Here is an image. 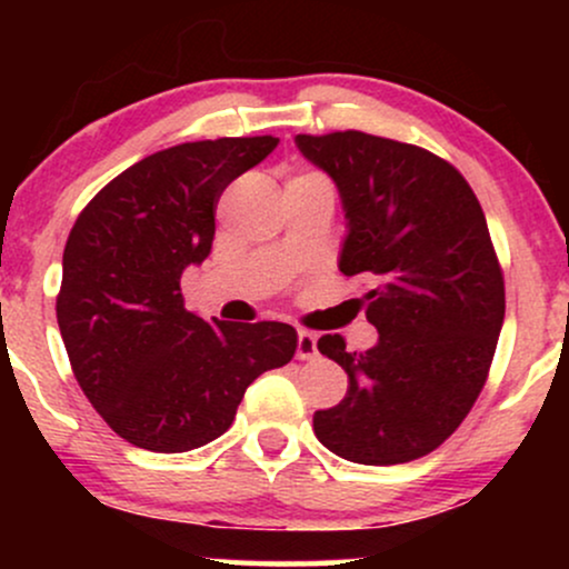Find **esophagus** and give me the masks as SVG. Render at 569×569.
<instances>
[{
	"mask_svg": "<svg viewBox=\"0 0 569 569\" xmlns=\"http://www.w3.org/2000/svg\"><path fill=\"white\" fill-rule=\"evenodd\" d=\"M318 356V337L312 335V331L307 329H299L297 335V358H302V361H310V358Z\"/></svg>",
	"mask_w": 569,
	"mask_h": 569,
	"instance_id": "esophagus-1",
	"label": "esophagus"
}]
</instances>
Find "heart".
<instances>
[{
  "mask_svg": "<svg viewBox=\"0 0 569 569\" xmlns=\"http://www.w3.org/2000/svg\"><path fill=\"white\" fill-rule=\"evenodd\" d=\"M297 179H323L321 173H297V176H291L289 181H297Z\"/></svg>",
  "mask_w": 569,
  "mask_h": 569,
  "instance_id": "1",
  "label": "heart"
}]
</instances>
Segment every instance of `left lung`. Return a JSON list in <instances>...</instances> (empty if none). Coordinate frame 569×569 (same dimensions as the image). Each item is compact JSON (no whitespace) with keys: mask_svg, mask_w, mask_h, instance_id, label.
Here are the masks:
<instances>
[{"mask_svg":"<svg viewBox=\"0 0 569 569\" xmlns=\"http://www.w3.org/2000/svg\"><path fill=\"white\" fill-rule=\"evenodd\" d=\"M337 181L348 217L339 270L375 280L371 350L323 335L348 393L312 415L326 449L361 466H398L441 447L485 388L506 316V283L485 211L452 162L361 130L299 133Z\"/></svg>","mask_w":569,"mask_h":569,"instance_id":"obj_1","label":"left lung"}]
</instances>
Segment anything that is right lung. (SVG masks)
<instances>
[{"instance_id":"obj_1","label":"right lung","mask_w":569,"mask_h":569,"mask_svg":"<svg viewBox=\"0 0 569 569\" xmlns=\"http://www.w3.org/2000/svg\"><path fill=\"white\" fill-rule=\"evenodd\" d=\"M276 136L189 141L149 154L71 227L56 318L82 393L120 439L189 452L232 426L246 388L289 363V323L202 321L181 272L211 253L217 202Z\"/></svg>"}]
</instances>
